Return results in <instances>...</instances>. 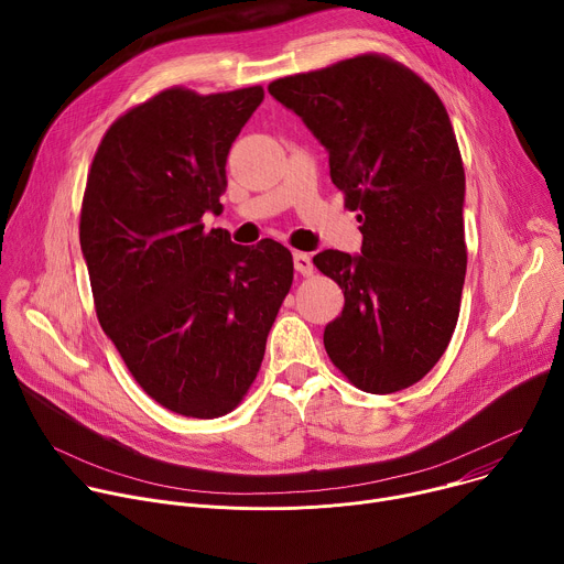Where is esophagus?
<instances>
[{"mask_svg":"<svg viewBox=\"0 0 564 564\" xmlns=\"http://www.w3.org/2000/svg\"><path fill=\"white\" fill-rule=\"evenodd\" d=\"M292 259H294V270H296L299 274H303V276H310V274H312L314 265H312L310 254H305V252H294Z\"/></svg>","mask_w":564,"mask_h":564,"instance_id":"esophagus-1","label":"esophagus"}]
</instances>
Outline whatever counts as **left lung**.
<instances>
[{
	"instance_id": "8db88e82",
	"label": "left lung",
	"mask_w": 564,
	"mask_h": 564,
	"mask_svg": "<svg viewBox=\"0 0 564 564\" xmlns=\"http://www.w3.org/2000/svg\"><path fill=\"white\" fill-rule=\"evenodd\" d=\"M268 91L326 147L333 183L359 212L361 254L314 257L346 296L326 352L364 392L404 390L440 361L459 316L464 167L448 113L417 73L377 53Z\"/></svg>"
}]
</instances>
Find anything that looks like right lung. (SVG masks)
<instances>
[{"label":"right lung","instance_id":"add662e5","mask_svg":"<svg viewBox=\"0 0 564 564\" xmlns=\"http://www.w3.org/2000/svg\"><path fill=\"white\" fill-rule=\"evenodd\" d=\"M263 87H174L105 133L79 214L96 314L140 388L185 417L231 413L257 379L294 265L272 238L234 246L220 214L231 142Z\"/></svg>","mask_w":564,"mask_h":564}]
</instances>
